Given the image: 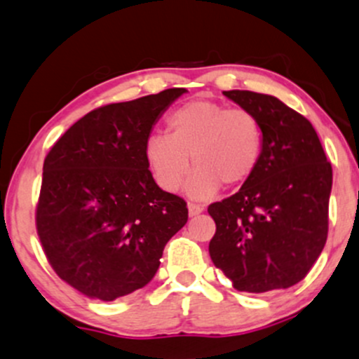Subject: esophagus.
Returning <instances> with one entry per match:
<instances>
[{"label":"esophagus","mask_w":359,"mask_h":359,"mask_svg":"<svg viewBox=\"0 0 359 359\" xmlns=\"http://www.w3.org/2000/svg\"><path fill=\"white\" fill-rule=\"evenodd\" d=\"M187 208H189V215H191V216L201 215V212L204 211V208L201 206V204H196V203H189Z\"/></svg>","instance_id":"34e87169"}]
</instances>
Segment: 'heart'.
I'll return each mask as SVG.
<instances>
[{
	"label": "heart",
	"mask_w": 359,
	"mask_h": 359,
	"mask_svg": "<svg viewBox=\"0 0 359 359\" xmlns=\"http://www.w3.org/2000/svg\"><path fill=\"white\" fill-rule=\"evenodd\" d=\"M264 135L257 117L247 109H228L211 100H191L167 117V136L153 135L144 158L153 179L167 192L179 191L191 162L196 168L187 192L208 199L226 187L250 180L262 156Z\"/></svg>",
	"instance_id": "1"
}]
</instances>
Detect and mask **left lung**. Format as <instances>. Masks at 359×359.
<instances>
[{"label": "left lung", "mask_w": 359, "mask_h": 359, "mask_svg": "<svg viewBox=\"0 0 359 359\" xmlns=\"http://www.w3.org/2000/svg\"><path fill=\"white\" fill-rule=\"evenodd\" d=\"M262 126L264 144L250 180L212 203L211 261L245 293L300 283L325 245L332 167L309 119L273 95L223 92Z\"/></svg>", "instance_id": "8db88e82"}]
</instances>
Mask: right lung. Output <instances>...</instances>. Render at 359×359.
<instances>
[{"label": "right lung", "mask_w": 359, "mask_h": 359, "mask_svg": "<svg viewBox=\"0 0 359 359\" xmlns=\"http://www.w3.org/2000/svg\"><path fill=\"white\" fill-rule=\"evenodd\" d=\"M186 88L98 107L44 160L35 226L56 274L93 300L143 288L187 223V203L156 186L144 158L153 124Z\"/></svg>", "instance_id": "right-lung-1"}]
</instances>
